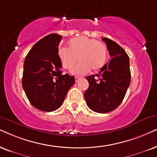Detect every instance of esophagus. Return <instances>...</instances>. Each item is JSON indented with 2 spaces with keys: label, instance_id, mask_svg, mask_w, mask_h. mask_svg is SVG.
Returning a JSON list of instances; mask_svg holds the SVG:
<instances>
[{
  "label": "esophagus",
  "instance_id": "34e87169",
  "mask_svg": "<svg viewBox=\"0 0 157 157\" xmlns=\"http://www.w3.org/2000/svg\"><path fill=\"white\" fill-rule=\"evenodd\" d=\"M80 77H75V81H76V82H78V81L80 80Z\"/></svg>",
  "mask_w": 157,
  "mask_h": 157
}]
</instances>
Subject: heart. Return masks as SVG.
I'll return each instance as SVG.
<instances>
[{"mask_svg":"<svg viewBox=\"0 0 157 157\" xmlns=\"http://www.w3.org/2000/svg\"><path fill=\"white\" fill-rule=\"evenodd\" d=\"M69 49L60 48L58 56L61 66L69 69L79 61L80 62L71 69L73 75H83L101 70L108 59V48L105 43L85 36L75 37L68 42Z\"/></svg>","mask_w":157,"mask_h":157,"instance_id":"1","label":"heart"}]
</instances>
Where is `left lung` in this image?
Instances as JSON below:
<instances>
[{"label": "left lung", "mask_w": 157, "mask_h": 157, "mask_svg": "<svg viewBox=\"0 0 157 157\" xmlns=\"http://www.w3.org/2000/svg\"><path fill=\"white\" fill-rule=\"evenodd\" d=\"M110 58L108 64L96 75L86 77L89 87L84 93L91 110L107 113L120 106L130 84V59L124 49L112 40L104 37Z\"/></svg>", "instance_id": "8db88e82"}]
</instances>
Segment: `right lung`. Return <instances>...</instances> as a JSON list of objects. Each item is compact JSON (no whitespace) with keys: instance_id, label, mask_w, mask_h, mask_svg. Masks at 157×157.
Here are the masks:
<instances>
[{"instance_id":"right-lung-1","label":"right lung","mask_w":157,"mask_h":157,"mask_svg":"<svg viewBox=\"0 0 157 157\" xmlns=\"http://www.w3.org/2000/svg\"><path fill=\"white\" fill-rule=\"evenodd\" d=\"M62 37L56 33L40 40L27 53L24 63L22 87L29 101L37 109L53 112L64 102L74 76L62 75L58 56Z\"/></svg>"}]
</instances>
